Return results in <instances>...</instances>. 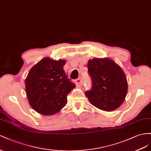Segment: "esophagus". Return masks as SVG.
<instances>
[{
	"label": "esophagus",
	"mask_w": 151,
	"mask_h": 151,
	"mask_svg": "<svg viewBox=\"0 0 151 151\" xmlns=\"http://www.w3.org/2000/svg\"><path fill=\"white\" fill-rule=\"evenodd\" d=\"M75 84L77 86V87H80L81 85L83 84V80L81 78H79L78 79H76L75 81Z\"/></svg>",
	"instance_id": "1"
}]
</instances>
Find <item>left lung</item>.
Returning a JSON list of instances; mask_svg holds the SVG:
<instances>
[{
	"mask_svg": "<svg viewBox=\"0 0 151 151\" xmlns=\"http://www.w3.org/2000/svg\"><path fill=\"white\" fill-rule=\"evenodd\" d=\"M87 67L92 81V88L85 93L89 102L102 111L118 109L128 91L127 80L122 68L107 58L90 59Z\"/></svg>",
	"mask_w": 151,
	"mask_h": 151,
	"instance_id": "left-lung-1",
	"label": "left lung"
}]
</instances>
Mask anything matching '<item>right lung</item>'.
I'll return each instance as SVG.
<instances>
[{"mask_svg": "<svg viewBox=\"0 0 151 151\" xmlns=\"http://www.w3.org/2000/svg\"><path fill=\"white\" fill-rule=\"evenodd\" d=\"M65 60L45 58L33 66L25 79L29 104L40 114L53 115L67 103V96L75 88L68 78L63 66Z\"/></svg>", "mask_w": 151, "mask_h": 151, "instance_id": "obj_1", "label": "right lung"}]
</instances>
